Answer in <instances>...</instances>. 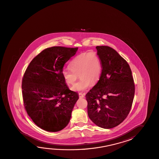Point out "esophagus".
<instances>
[{"label":"esophagus","instance_id":"esophagus-1","mask_svg":"<svg viewBox=\"0 0 159 159\" xmlns=\"http://www.w3.org/2000/svg\"><path fill=\"white\" fill-rule=\"evenodd\" d=\"M79 97H80V98H84L85 97V93H79Z\"/></svg>","mask_w":159,"mask_h":159}]
</instances>
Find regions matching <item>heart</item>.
I'll return each instance as SVG.
<instances>
[{
    "label": "heart",
    "mask_w": 159,
    "mask_h": 159,
    "mask_svg": "<svg viewBox=\"0 0 159 159\" xmlns=\"http://www.w3.org/2000/svg\"><path fill=\"white\" fill-rule=\"evenodd\" d=\"M70 68L64 69L62 76L68 85L74 84L78 78L80 80L71 88L74 91L83 92L95 84L102 73V65L99 57L94 52H87L75 57L69 64Z\"/></svg>",
    "instance_id": "heart-1"
}]
</instances>
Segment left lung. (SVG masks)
<instances>
[{"mask_svg":"<svg viewBox=\"0 0 159 159\" xmlns=\"http://www.w3.org/2000/svg\"><path fill=\"white\" fill-rule=\"evenodd\" d=\"M102 73L97 84L85 96L88 114L103 129L122 123L130 112L135 94L132 72L127 62L114 49L96 46Z\"/></svg>","mask_w":159,"mask_h":159,"instance_id":"8db88e82","label":"left lung"}]
</instances>
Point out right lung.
<instances>
[{
	"label": "right lung",
	"mask_w": 159,
	"mask_h": 159,
	"mask_svg": "<svg viewBox=\"0 0 159 159\" xmlns=\"http://www.w3.org/2000/svg\"><path fill=\"white\" fill-rule=\"evenodd\" d=\"M78 48L54 46L29 63L22 81L23 101L33 122L49 132L67 126L79 94L69 89L62 76L64 65Z\"/></svg>",
	"instance_id": "add662e5"
}]
</instances>
